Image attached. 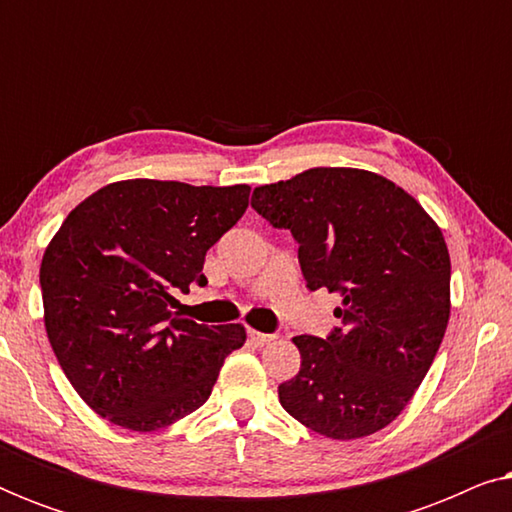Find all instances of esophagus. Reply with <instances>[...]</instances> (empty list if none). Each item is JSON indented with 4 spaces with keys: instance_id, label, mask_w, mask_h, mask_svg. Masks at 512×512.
<instances>
[{
    "instance_id": "esophagus-1",
    "label": "esophagus",
    "mask_w": 512,
    "mask_h": 512,
    "mask_svg": "<svg viewBox=\"0 0 512 512\" xmlns=\"http://www.w3.org/2000/svg\"><path fill=\"white\" fill-rule=\"evenodd\" d=\"M249 340L254 342V345H270V342L275 340V335L261 333V331H254V328H249Z\"/></svg>"
}]
</instances>
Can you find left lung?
<instances>
[{
    "mask_svg": "<svg viewBox=\"0 0 512 512\" xmlns=\"http://www.w3.org/2000/svg\"><path fill=\"white\" fill-rule=\"evenodd\" d=\"M251 207L291 230L307 289L342 298L328 338H293L300 370L279 384V403L333 440L384 429L429 373L450 319V254L436 221L394 181L354 167L258 186Z\"/></svg>",
    "mask_w": 512,
    "mask_h": 512,
    "instance_id": "obj_1",
    "label": "left lung"
}]
</instances>
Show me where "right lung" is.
<instances>
[{
    "label": "right lung",
    "instance_id": "1",
    "mask_svg": "<svg viewBox=\"0 0 512 512\" xmlns=\"http://www.w3.org/2000/svg\"><path fill=\"white\" fill-rule=\"evenodd\" d=\"M247 184L128 179L76 205L41 258L44 324L67 380L111 424L158 431L212 394L242 324L177 317L205 254L249 207Z\"/></svg>",
    "mask_w": 512,
    "mask_h": 512
}]
</instances>
